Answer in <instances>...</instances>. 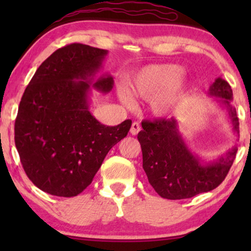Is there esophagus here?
Segmentation results:
<instances>
[{"label":"esophagus","mask_w":251,"mask_h":251,"mask_svg":"<svg viewBox=\"0 0 251 251\" xmlns=\"http://www.w3.org/2000/svg\"><path fill=\"white\" fill-rule=\"evenodd\" d=\"M140 131V126L138 122H133L131 125V129H130V133L133 136H136L137 133H138Z\"/></svg>","instance_id":"obj_1"}]
</instances>
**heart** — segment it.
Masks as SVG:
<instances>
[{
  "label": "heart",
  "instance_id": "b5f03b06",
  "mask_svg": "<svg viewBox=\"0 0 251 251\" xmlns=\"http://www.w3.org/2000/svg\"><path fill=\"white\" fill-rule=\"evenodd\" d=\"M184 68L176 64H153L142 68L129 83L133 96L151 101V111L156 116L173 114L193 90L192 82L181 77ZM125 105H132V99L125 91L119 92Z\"/></svg>",
  "mask_w": 251,
  "mask_h": 251
}]
</instances>
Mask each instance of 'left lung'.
<instances>
[{
    "label": "left lung",
    "instance_id": "left-lung-1",
    "mask_svg": "<svg viewBox=\"0 0 251 251\" xmlns=\"http://www.w3.org/2000/svg\"><path fill=\"white\" fill-rule=\"evenodd\" d=\"M208 94L226 109L233 131L239 135V119L231 104V85L217 77ZM142 126L137 138L142 146L143 168L156 193L169 200L214 190L225 179L238 152V147L233 146L218 160L203 162L188 149L175 118L143 121Z\"/></svg>",
    "mask_w": 251,
    "mask_h": 251
}]
</instances>
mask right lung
I'll use <instances>...</instances> for the list:
<instances>
[{
	"mask_svg": "<svg viewBox=\"0 0 251 251\" xmlns=\"http://www.w3.org/2000/svg\"><path fill=\"white\" fill-rule=\"evenodd\" d=\"M107 50L72 43L41 64L20 100L15 143L33 184L51 195L76 197L105 156L128 135L131 120L101 125L89 111L91 87L107 94L111 75H96Z\"/></svg>",
	"mask_w": 251,
	"mask_h": 251,
	"instance_id": "right-lung-1",
	"label": "right lung"
}]
</instances>
